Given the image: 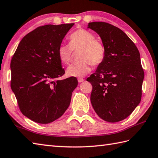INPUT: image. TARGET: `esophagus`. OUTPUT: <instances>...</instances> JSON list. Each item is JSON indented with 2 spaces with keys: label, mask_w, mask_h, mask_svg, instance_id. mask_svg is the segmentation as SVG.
Wrapping results in <instances>:
<instances>
[{
  "label": "esophagus",
  "mask_w": 158,
  "mask_h": 158,
  "mask_svg": "<svg viewBox=\"0 0 158 158\" xmlns=\"http://www.w3.org/2000/svg\"><path fill=\"white\" fill-rule=\"evenodd\" d=\"M84 81V79H83V78H79L78 79V82L79 83H81V82H83Z\"/></svg>",
  "instance_id": "1"
}]
</instances>
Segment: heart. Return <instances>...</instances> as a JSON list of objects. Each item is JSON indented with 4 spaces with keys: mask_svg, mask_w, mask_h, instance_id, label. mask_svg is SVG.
<instances>
[{
    "mask_svg": "<svg viewBox=\"0 0 158 158\" xmlns=\"http://www.w3.org/2000/svg\"><path fill=\"white\" fill-rule=\"evenodd\" d=\"M69 44L61 43L58 47V56L64 64H69L71 60L73 50L81 49L80 61L68 67L67 75L70 77H81L87 75L91 70V64L98 65L103 61L106 49L103 43L95 40L93 33L83 29L75 31L69 36Z\"/></svg>",
    "mask_w": 158,
    "mask_h": 158,
    "instance_id": "heart-1",
    "label": "heart"
}]
</instances>
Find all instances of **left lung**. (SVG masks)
Here are the masks:
<instances>
[{"mask_svg":"<svg viewBox=\"0 0 158 158\" xmlns=\"http://www.w3.org/2000/svg\"><path fill=\"white\" fill-rule=\"evenodd\" d=\"M102 40L106 55L95 73L87 79L92 85V106L110 123L124 120L141 100L144 70L136 46L119 28L103 22L89 23Z\"/></svg>","mask_w":158,"mask_h":158,"instance_id":"8db88e82","label":"left lung"}]
</instances>
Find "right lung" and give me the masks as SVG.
<instances>
[{
    "label": "right lung",
    "mask_w": 158,
    "mask_h": 158,
    "mask_svg": "<svg viewBox=\"0 0 158 158\" xmlns=\"http://www.w3.org/2000/svg\"><path fill=\"white\" fill-rule=\"evenodd\" d=\"M74 23L38 27L22 39L11 61V88L21 112L34 122L48 124L69 107L78 81L59 80L65 73L58 47Z\"/></svg>",
    "instance_id": "1"
}]
</instances>
